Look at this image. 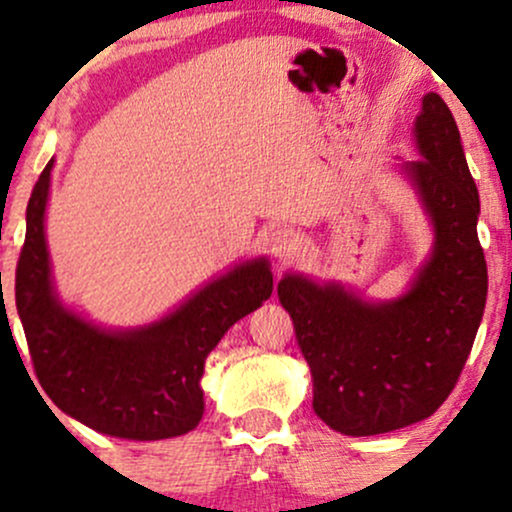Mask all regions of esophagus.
Listing matches in <instances>:
<instances>
[{
  "instance_id": "1",
  "label": "esophagus",
  "mask_w": 512,
  "mask_h": 512,
  "mask_svg": "<svg viewBox=\"0 0 512 512\" xmlns=\"http://www.w3.org/2000/svg\"><path fill=\"white\" fill-rule=\"evenodd\" d=\"M298 236L291 231V228H276V231L269 236V252L276 257L279 262L291 260L298 250Z\"/></svg>"
}]
</instances>
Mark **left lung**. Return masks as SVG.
<instances>
[{"mask_svg": "<svg viewBox=\"0 0 512 512\" xmlns=\"http://www.w3.org/2000/svg\"><path fill=\"white\" fill-rule=\"evenodd\" d=\"M414 182L436 243L411 289L368 303L339 284L286 274L276 286L313 373V409L344 436H378L424 421L457 385L486 305L479 192L460 129L438 93H426L414 125Z\"/></svg>", "mask_w": 512, "mask_h": 512, "instance_id": "1", "label": "left lung"}]
</instances>
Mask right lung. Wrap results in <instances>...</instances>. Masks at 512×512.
<instances>
[{"label": "right lung", "mask_w": 512, "mask_h": 512, "mask_svg": "<svg viewBox=\"0 0 512 512\" xmlns=\"http://www.w3.org/2000/svg\"><path fill=\"white\" fill-rule=\"evenodd\" d=\"M52 161L26 209V240L16 267V310L45 395L98 433L129 440L175 438L204 414L199 380L209 351L228 327L272 296L264 257L238 264L154 325L108 332L74 315L52 286L45 204Z\"/></svg>", "instance_id": "right-lung-1"}]
</instances>
